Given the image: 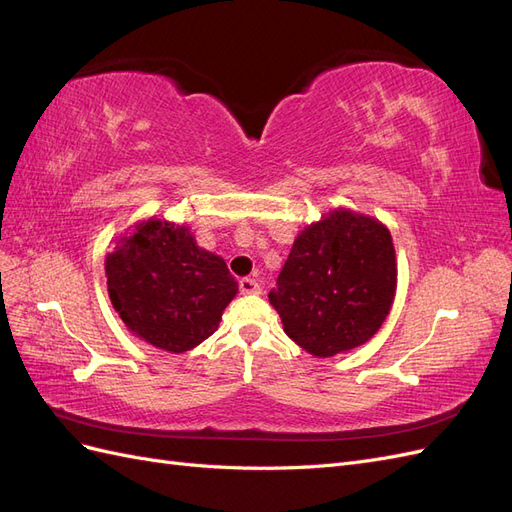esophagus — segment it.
Listing matches in <instances>:
<instances>
[{
	"label": "esophagus",
	"mask_w": 512,
	"mask_h": 512,
	"mask_svg": "<svg viewBox=\"0 0 512 512\" xmlns=\"http://www.w3.org/2000/svg\"><path fill=\"white\" fill-rule=\"evenodd\" d=\"M239 290L243 294H258L260 284L256 280H252V277H243V280H239Z\"/></svg>",
	"instance_id": "34e87169"
}]
</instances>
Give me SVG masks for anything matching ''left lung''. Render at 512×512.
<instances>
[{"label":"left lung","instance_id":"left-lung-1","mask_svg":"<svg viewBox=\"0 0 512 512\" xmlns=\"http://www.w3.org/2000/svg\"><path fill=\"white\" fill-rule=\"evenodd\" d=\"M395 286L389 228L342 209L294 239L269 301L292 342L314 356H333L378 333Z\"/></svg>","mask_w":512,"mask_h":512}]
</instances>
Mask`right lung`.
I'll return each mask as SVG.
<instances>
[{
    "label": "right lung",
    "instance_id": "right-lung-1",
    "mask_svg": "<svg viewBox=\"0 0 512 512\" xmlns=\"http://www.w3.org/2000/svg\"><path fill=\"white\" fill-rule=\"evenodd\" d=\"M106 277L126 327L175 354L205 342L239 290L220 256L198 247L185 226L160 220L117 241L106 256Z\"/></svg>",
    "mask_w": 512,
    "mask_h": 512
}]
</instances>
